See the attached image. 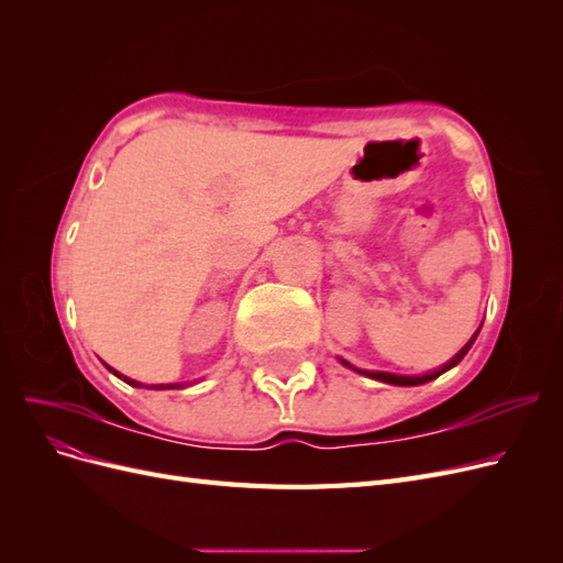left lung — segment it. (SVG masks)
I'll return each instance as SVG.
<instances>
[{
    "label": "left lung",
    "instance_id": "1",
    "mask_svg": "<svg viewBox=\"0 0 563 563\" xmlns=\"http://www.w3.org/2000/svg\"><path fill=\"white\" fill-rule=\"evenodd\" d=\"M479 331H482V327L474 331V335H472V338L467 340V343L463 345V350H460L457 354H453L451 360H449L444 366H439V368L428 371V373H420V376H399V373H387V371H366V368H356V366H352V364H350V362H345V360H340V364L347 366V368H352V371H356V373H362V376H366V378L380 380V383H387V385H399V387L424 385V383H430V380L439 378L441 373H446L449 368H453V366H457L460 362H463V356H465V354L470 352V347L474 345V340H476V335H479Z\"/></svg>",
    "mask_w": 563,
    "mask_h": 563
}]
</instances>
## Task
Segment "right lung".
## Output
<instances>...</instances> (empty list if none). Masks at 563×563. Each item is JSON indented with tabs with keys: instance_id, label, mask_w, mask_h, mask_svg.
Segmentation results:
<instances>
[{
	"instance_id": "right-lung-1",
	"label": "right lung",
	"mask_w": 563,
	"mask_h": 563,
	"mask_svg": "<svg viewBox=\"0 0 563 563\" xmlns=\"http://www.w3.org/2000/svg\"><path fill=\"white\" fill-rule=\"evenodd\" d=\"M108 366V364H106ZM108 371L110 373H114L117 378H122L124 383H129V385H133V387H143V383H139V380H131V378H126L124 373H119V371H114L112 366H108ZM187 385H192V383H168V385H152V389H180V387H187Z\"/></svg>"
}]
</instances>
